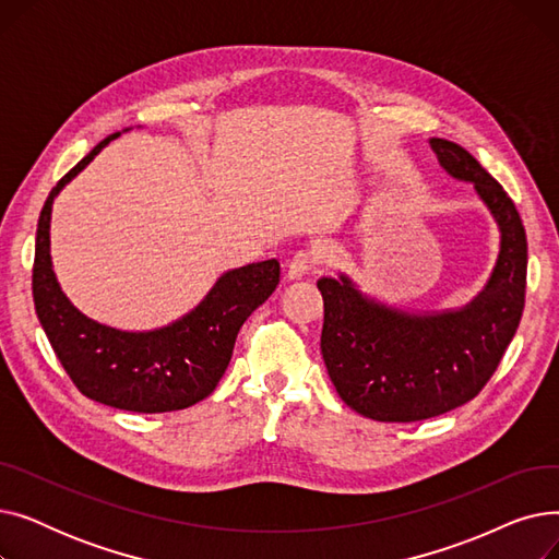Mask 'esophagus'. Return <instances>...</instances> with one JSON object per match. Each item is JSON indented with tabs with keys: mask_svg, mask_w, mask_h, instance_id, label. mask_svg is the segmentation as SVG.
I'll return each mask as SVG.
<instances>
[{
	"mask_svg": "<svg viewBox=\"0 0 559 559\" xmlns=\"http://www.w3.org/2000/svg\"><path fill=\"white\" fill-rule=\"evenodd\" d=\"M310 270H312V258H310V253L299 251V253L292 255V260L287 262V278H289V281H299V278H304Z\"/></svg>",
	"mask_w": 559,
	"mask_h": 559,
	"instance_id": "esophagus-1",
	"label": "esophagus"
}]
</instances>
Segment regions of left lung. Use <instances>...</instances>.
<instances>
[{
  "label": "left lung",
  "instance_id": "obj_1",
  "mask_svg": "<svg viewBox=\"0 0 559 559\" xmlns=\"http://www.w3.org/2000/svg\"><path fill=\"white\" fill-rule=\"evenodd\" d=\"M439 165L472 183L498 228V255L478 295L457 308L385 304L346 276H321V356L340 399L373 421L409 424L472 401L501 362L525 301L527 242L512 199L464 146L430 138Z\"/></svg>",
  "mask_w": 559,
  "mask_h": 559
}]
</instances>
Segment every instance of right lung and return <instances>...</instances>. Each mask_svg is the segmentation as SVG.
Segmentation results:
<instances>
[{
    "instance_id": "obj_1",
    "label": "right lung",
    "mask_w": 559,
    "mask_h": 559,
    "mask_svg": "<svg viewBox=\"0 0 559 559\" xmlns=\"http://www.w3.org/2000/svg\"><path fill=\"white\" fill-rule=\"evenodd\" d=\"M120 133L104 138L49 192L36 233L34 304L53 354L81 394L129 413L158 415L213 394L242 324L276 289L281 264L272 258L224 272L190 312L152 331H122L81 312L53 274L51 205Z\"/></svg>"
}]
</instances>
